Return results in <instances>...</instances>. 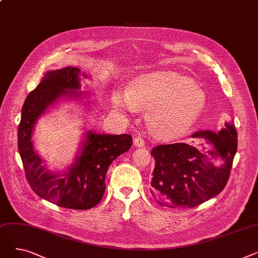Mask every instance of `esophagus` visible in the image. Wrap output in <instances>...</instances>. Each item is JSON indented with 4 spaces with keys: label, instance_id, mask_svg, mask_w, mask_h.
I'll use <instances>...</instances> for the list:
<instances>
[{
    "label": "esophagus",
    "instance_id": "esophagus-1",
    "mask_svg": "<svg viewBox=\"0 0 258 258\" xmlns=\"http://www.w3.org/2000/svg\"><path fill=\"white\" fill-rule=\"evenodd\" d=\"M134 145L136 147H143L144 146V140L141 136H137L135 137L134 139Z\"/></svg>",
    "mask_w": 258,
    "mask_h": 258
}]
</instances>
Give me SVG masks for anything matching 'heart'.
<instances>
[{"mask_svg":"<svg viewBox=\"0 0 258 258\" xmlns=\"http://www.w3.org/2000/svg\"><path fill=\"white\" fill-rule=\"evenodd\" d=\"M114 105L133 113L146 108L150 128L159 136L173 137L191 126L205 110L207 96L192 78L171 71H154L135 77L125 92L117 89Z\"/></svg>","mask_w":258,"mask_h":258,"instance_id":"obj_1","label":"heart"}]
</instances>
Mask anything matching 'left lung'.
I'll return each instance as SVG.
<instances>
[{"label":"left lung","mask_w":258,"mask_h":258,"mask_svg":"<svg viewBox=\"0 0 258 258\" xmlns=\"http://www.w3.org/2000/svg\"><path fill=\"white\" fill-rule=\"evenodd\" d=\"M208 144H161L153 148L156 163L151 194L160 205L169 208L196 207L218 196L226 186L237 150L233 122H225L218 133L198 131L190 136ZM203 145V144H201Z\"/></svg>","instance_id":"1"}]
</instances>
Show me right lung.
<instances>
[{
    "label": "right lung",
    "mask_w": 258,
    "mask_h": 258,
    "mask_svg": "<svg viewBox=\"0 0 258 258\" xmlns=\"http://www.w3.org/2000/svg\"><path fill=\"white\" fill-rule=\"evenodd\" d=\"M80 69L66 67L45 73L39 85L28 94L22 107L18 131L19 152L26 178L33 191L59 207L87 210L96 206L105 191V174L112 162L127 152L133 143L130 135L98 134L86 131L71 164L62 171H52L35 152L32 136L39 117L61 101L87 99L90 93L81 92ZM94 101L86 100L89 111Z\"/></svg>",
    "instance_id": "add662e5"
}]
</instances>
